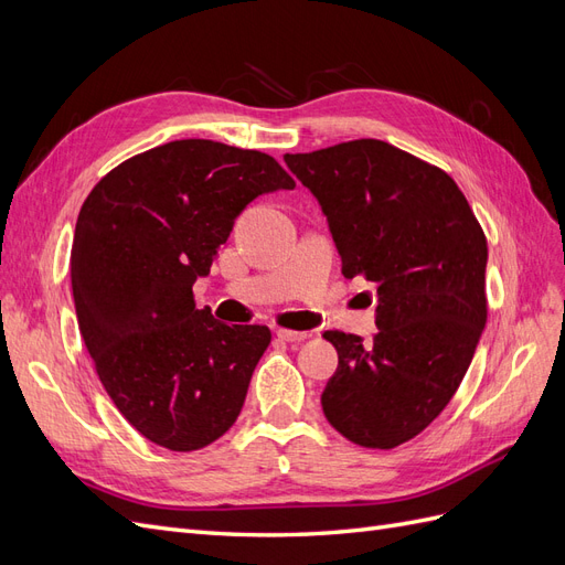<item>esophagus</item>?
<instances>
[{
    "instance_id": "esophagus-1",
    "label": "esophagus",
    "mask_w": 565,
    "mask_h": 565,
    "mask_svg": "<svg viewBox=\"0 0 565 565\" xmlns=\"http://www.w3.org/2000/svg\"><path fill=\"white\" fill-rule=\"evenodd\" d=\"M276 334H278L282 341H303V339L311 337L309 332H297V330H287V328H278Z\"/></svg>"
}]
</instances>
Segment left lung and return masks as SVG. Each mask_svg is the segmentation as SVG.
<instances>
[{
  "mask_svg": "<svg viewBox=\"0 0 565 565\" xmlns=\"http://www.w3.org/2000/svg\"><path fill=\"white\" fill-rule=\"evenodd\" d=\"M285 162L328 216L341 273L374 282L380 332L328 330L339 355L322 413L355 446L391 450L429 426L459 388L488 320V241L440 167L377 139Z\"/></svg>",
  "mask_w": 565,
  "mask_h": 565,
  "instance_id": "obj_1",
  "label": "left lung"
}]
</instances>
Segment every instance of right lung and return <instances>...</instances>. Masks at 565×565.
I'll return each mask as SVG.
<instances>
[{"label":"right lung","instance_id":"right-lung-1","mask_svg":"<svg viewBox=\"0 0 565 565\" xmlns=\"http://www.w3.org/2000/svg\"><path fill=\"white\" fill-rule=\"evenodd\" d=\"M295 179L259 150L183 139L139 152L84 200L71 252L79 332L100 384L150 443L191 452L241 415L266 324L195 309L235 216Z\"/></svg>","mask_w":565,"mask_h":565}]
</instances>
